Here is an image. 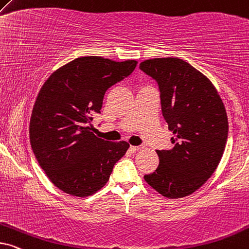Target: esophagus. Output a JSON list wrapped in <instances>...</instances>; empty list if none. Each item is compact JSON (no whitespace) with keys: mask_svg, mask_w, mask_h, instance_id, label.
Segmentation results:
<instances>
[{"mask_svg":"<svg viewBox=\"0 0 249 249\" xmlns=\"http://www.w3.org/2000/svg\"><path fill=\"white\" fill-rule=\"evenodd\" d=\"M143 148V146H130V151L131 152H137V151H140Z\"/></svg>","mask_w":249,"mask_h":249,"instance_id":"34e87169","label":"esophagus"}]
</instances>
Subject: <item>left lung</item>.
Segmentation results:
<instances>
[{"label": "left lung", "mask_w": 249, "mask_h": 249, "mask_svg": "<svg viewBox=\"0 0 249 249\" xmlns=\"http://www.w3.org/2000/svg\"><path fill=\"white\" fill-rule=\"evenodd\" d=\"M140 70L158 83L173 131V147L157 151L159 166L144 178L166 198L186 196L205 184L223 156L229 131L223 102L207 77L179 58L144 60Z\"/></svg>", "instance_id": "8db88e82"}]
</instances>
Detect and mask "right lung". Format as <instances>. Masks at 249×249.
Returning <instances> with one entry per match:
<instances>
[{"label":"right lung","instance_id":"obj_1","mask_svg":"<svg viewBox=\"0 0 249 249\" xmlns=\"http://www.w3.org/2000/svg\"><path fill=\"white\" fill-rule=\"evenodd\" d=\"M136 65V60L80 57L42 86L30 122L31 145L41 168L61 191L91 196L107 183L114 164L127 152V142L96 137L89 124L101 113L106 90L130 75Z\"/></svg>","mask_w":249,"mask_h":249}]
</instances>
